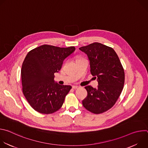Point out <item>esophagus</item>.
Returning <instances> with one entry per match:
<instances>
[{
  "label": "esophagus",
  "instance_id": "34e87169",
  "mask_svg": "<svg viewBox=\"0 0 148 148\" xmlns=\"http://www.w3.org/2000/svg\"><path fill=\"white\" fill-rule=\"evenodd\" d=\"M79 87H78V86H73V89H74V90H76V89H77V88H78Z\"/></svg>",
  "mask_w": 148,
  "mask_h": 148
}]
</instances>
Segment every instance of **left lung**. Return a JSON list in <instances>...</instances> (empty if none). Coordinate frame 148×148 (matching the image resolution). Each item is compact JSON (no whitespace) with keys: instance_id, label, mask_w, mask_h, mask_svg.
Returning a JSON list of instances; mask_svg holds the SVG:
<instances>
[{"instance_id":"8db88e82","label":"left lung","mask_w":148,"mask_h":148,"mask_svg":"<svg viewBox=\"0 0 148 148\" xmlns=\"http://www.w3.org/2000/svg\"><path fill=\"white\" fill-rule=\"evenodd\" d=\"M79 49L86 53L90 61V71L98 83L97 88H85L87 97L82 101L84 107L96 114L111 108L123 87L124 70L114 50L99 43H94Z\"/></svg>"}]
</instances>
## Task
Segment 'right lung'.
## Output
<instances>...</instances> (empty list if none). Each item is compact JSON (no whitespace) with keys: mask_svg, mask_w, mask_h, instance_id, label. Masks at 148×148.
<instances>
[{"mask_svg":"<svg viewBox=\"0 0 148 148\" xmlns=\"http://www.w3.org/2000/svg\"><path fill=\"white\" fill-rule=\"evenodd\" d=\"M75 50L74 47L45 45L27 54L21 70L23 93L35 111L49 114L62 107L71 86L60 85L54 81V74L60 70L63 61Z\"/></svg>","mask_w":148,"mask_h":148,"instance_id":"1","label":"right lung"}]
</instances>
